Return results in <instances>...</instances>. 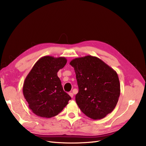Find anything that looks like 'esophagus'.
Returning <instances> with one entry per match:
<instances>
[{
	"label": "esophagus",
	"instance_id": "obj_1",
	"mask_svg": "<svg viewBox=\"0 0 146 146\" xmlns=\"http://www.w3.org/2000/svg\"><path fill=\"white\" fill-rule=\"evenodd\" d=\"M68 94L70 95V97H71V98H73V93H72V92H70V93H68Z\"/></svg>",
	"mask_w": 146,
	"mask_h": 146
}]
</instances>
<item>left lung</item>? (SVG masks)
Returning a JSON list of instances; mask_svg holds the SVG:
<instances>
[{"label":"left lung","instance_id":"1","mask_svg":"<svg viewBox=\"0 0 146 146\" xmlns=\"http://www.w3.org/2000/svg\"><path fill=\"white\" fill-rule=\"evenodd\" d=\"M79 87L76 102L84 114L102 119L114 110L120 94V84L115 70L98 57L87 55L73 59Z\"/></svg>","mask_w":146,"mask_h":146}]
</instances>
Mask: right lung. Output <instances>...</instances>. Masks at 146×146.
Listing matches in <instances>:
<instances>
[{
    "mask_svg": "<svg viewBox=\"0 0 146 146\" xmlns=\"http://www.w3.org/2000/svg\"><path fill=\"white\" fill-rule=\"evenodd\" d=\"M65 57L44 56L36 61L25 78L23 93L29 109L38 116L57 115L71 99L57 73L67 63Z\"/></svg>",
    "mask_w": 146,
    "mask_h": 146,
    "instance_id": "obj_1",
    "label": "right lung"
}]
</instances>
